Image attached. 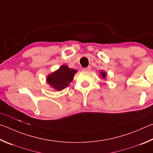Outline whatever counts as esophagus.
I'll return each mask as SVG.
<instances>
[{"instance_id": "obj_1", "label": "esophagus", "mask_w": 153, "mask_h": 153, "mask_svg": "<svg viewBox=\"0 0 153 153\" xmlns=\"http://www.w3.org/2000/svg\"><path fill=\"white\" fill-rule=\"evenodd\" d=\"M82 70H83V71L89 72V71H91V66H88V67H86V68H84Z\"/></svg>"}]
</instances>
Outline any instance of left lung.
<instances>
[{
    "instance_id": "left-lung-1",
    "label": "left lung",
    "mask_w": 153,
    "mask_h": 153,
    "mask_svg": "<svg viewBox=\"0 0 153 153\" xmlns=\"http://www.w3.org/2000/svg\"><path fill=\"white\" fill-rule=\"evenodd\" d=\"M100 74H101V77H103V79H105L106 75H107V74L105 73V72H104V71H101V72H100Z\"/></svg>"
}]
</instances>
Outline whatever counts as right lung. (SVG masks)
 Returning a JSON list of instances; mask_svg holds the SVG:
<instances>
[{
	"label": "right lung",
	"mask_w": 153,
	"mask_h": 153,
	"mask_svg": "<svg viewBox=\"0 0 153 153\" xmlns=\"http://www.w3.org/2000/svg\"><path fill=\"white\" fill-rule=\"evenodd\" d=\"M77 71L62 65L57 71L48 75L46 79L47 83L57 91H61L68 87L70 82L73 80Z\"/></svg>",
	"instance_id": "right-lung-1"
}]
</instances>
